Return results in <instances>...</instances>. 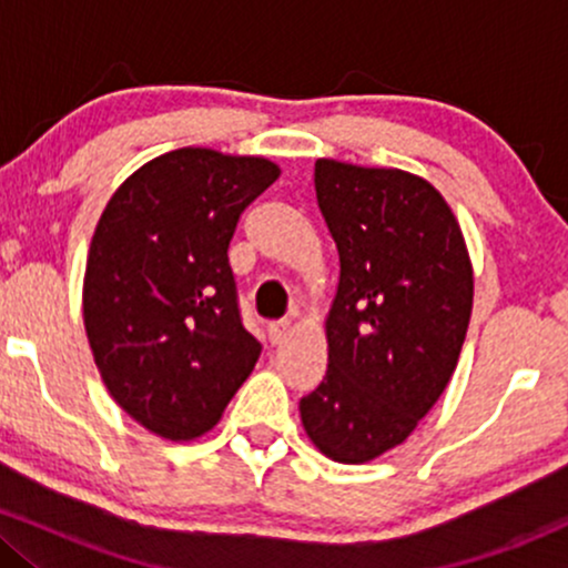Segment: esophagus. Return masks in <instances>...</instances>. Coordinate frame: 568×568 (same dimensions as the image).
I'll return each instance as SVG.
<instances>
[{"instance_id":"esophagus-1","label":"esophagus","mask_w":568,"mask_h":568,"mask_svg":"<svg viewBox=\"0 0 568 568\" xmlns=\"http://www.w3.org/2000/svg\"><path fill=\"white\" fill-rule=\"evenodd\" d=\"M266 334H270V342L275 344V347H283V344L288 342V336H291V325L285 323V321L270 323V328H266Z\"/></svg>"}]
</instances>
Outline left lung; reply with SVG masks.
<instances>
[{"instance_id":"obj_1","label":"left lung","mask_w":568,"mask_h":568,"mask_svg":"<svg viewBox=\"0 0 568 568\" xmlns=\"http://www.w3.org/2000/svg\"><path fill=\"white\" fill-rule=\"evenodd\" d=\"M338 251L328 371L302 425L328 459L363 465L414 433L452 379L473 312V264L440 192L397 168L315 162Z\"/></svg>"}]
</instances>
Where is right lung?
I'll return each mask as SVG.
<instances>
[{
    "label": "right lung",
    "mask_w": 568,
    "mask_h": 568,
    "mask_svg": "<svg viewBox=\"0 0 568 568\" xmlns=\"http://www.w3.org/2000/svg\"><path fill=\"white\" fill-rule=\"evenodd\" d=\"M280 168L184 146L141 165L98 219L82 315L109 395L149 433L194 440L219 425L262 355L230 266L243 211Z\"/></svg>",
    "instance_id": "add662e5"
}]
</instances>
